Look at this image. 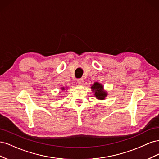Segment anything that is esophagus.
<instances>
[{
    "instance_id": "obj_1",
    "label": "esophagus",
    "mask_w": 159,
    "mask_h": 159,
    "mask_svg": "<svg viewBox=\"0 0 159 159\" xmlns=\"http://www.w3.org/2000/svg\"><path fill=\"white\" fill-rule=\"evenodd\" d=\"M84 80L83 78H80V79H78V83L80 84V85H83L84 84Z\"/></svg>"
}]
</instances>
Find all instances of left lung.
<instances>
[{
	"label": "left lung",
	"instance_id": "1",
	"mask_svg": "<svg viewBox=\"0 0 159 159\" xmlns=\"http://www.w3.org/2000/svg\"><path fill=\"white\" fill-rule=\"evenodd\" d=\"M91 88L95 93L94 95L98 99L103 100L107 95L106 91L103 90V86L98 82H95L93 85H91Z\"/></svg>",
	"mask_w": 159,
	"mask_h": 159
}]
</instances>
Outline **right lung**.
I'll return each instance as SVG.
<instances>
[{"instance_id": "add662e5", "label": "right lung", "mask_w": 159, "mask_h": 159, "mask_svg": "<svg viewBox=\"0 0 159 159\" xmlns=\"http://www.w3.org/2000/svg\"><path fill=\"white\" fill-rule=\"evenodd\" d=\"M61 90H65L64 88H61Z\"/></svg>"}]
</instances>
